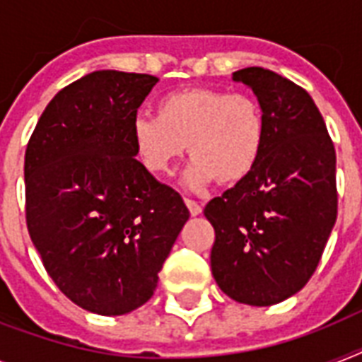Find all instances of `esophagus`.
<instances>
[{
  "label": "esophagus",
  "instance_id": "obj_1",
  "mask_svg": "<svg viewBox=\"0 0 362 362\" xmlns=\"http://www.w3.org/2000/svg\"><path fill=\"white\" fill-rule=\"evenodd\" d=\"M184 203H186V206L189 209V214L192 216H199L201 212H203V206L197 203V201H193V199H184Z\"/></svg>",
  "mask_w": 362,
  "mask_h": 362
}]
</instances>
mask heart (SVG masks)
Wrapping results in <instances>:
<instances>
[{
  "mask_svg": "<svg viewBox=\"0 0 362 362\" xmlns=\"http://www.w3.org/2000/svg\"><path fill=\"white\" fill-rule=\"evenodd\" d=\"M264 116L246 93L212 88H186L158 101V116H136L131 139L141 163L152 175L167 176L186 153L193 163L186 173L192 189L214 180L231 186L257 165L264 146Z\"/></svg>",
  "mask_w": 362,
  "mask_h": 362,
  "instance_id": "heart-1",
  "label": "heart"
}]
</instances>
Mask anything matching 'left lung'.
Masks as SVG:
<instances>
[{
	"label": "left lung",
	"mask_w": 362,
	"mask_h": 362,
	"mask_svg": "<svg viewBox=\"0 0 362 362\" xmlns=\"http://www.w3.org/2000/svg\"><path fill=\"white\" fill-rule=\"evenodd\" d=\"M257 95L264 146L235 187L204 206L210 264L227 297L270 306L300 291L320 264L338 212L337 152L304 88L263 67L233 73Z\"/></svg>",
	"instance_id": "8db88e82"
}]
</instances>
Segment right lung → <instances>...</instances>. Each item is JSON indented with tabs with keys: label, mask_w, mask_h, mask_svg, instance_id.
I'll use <instances>...</instances> for the list:
<instances>
[{
	"label": "right lung",
	"mask_w": 362,
	"mask_h": 362,
	"mask_svg": "<svg viewBox=\"0 0 362 362\" xmlns=\"http://www.w3.org/2000/svg\"><path fill=\"white\" fill-rule=\"evenodd\" d=\"M158 78L93 71L47 105L24 159L25 223L76 306L122 315L150 300L189 218L180 193L136 161L131 125Z\"/></svg>",
	"instance_id": "1"
}]
</instances>
